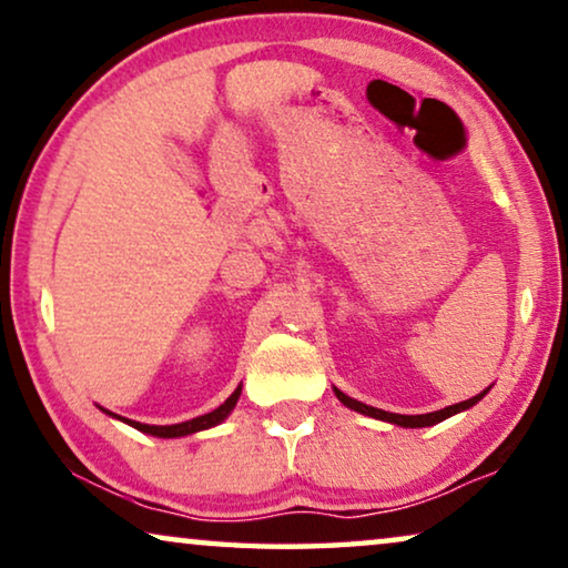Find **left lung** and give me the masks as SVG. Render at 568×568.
Returning <instances> with one entry per match:
<instances>
[{
	"instance_id": "1",
	"label": "left lung",
	"mask_w": 568,
	"mask_h": 568,
	"mask_svg": "<svg viewBox=\"0 0 568 568\" xmlns=\"http://www.w3.org/2000/svg\"><path fill=\"white\" fill-rule=\"evenodd\" d=\"M489 389H484L481 394H476V397L466 399V402H458V405H450V407H443L438 413H427V415H394V413H384V409H376V407H368L364 402L348 397V394H343L341 389H335V397H338L345 407L356 409L361 415H368V417H376V420H386V423H394V425H402V427H427V425H435L440 420H446V417L462 413V409L474 407L476 402H479L484 394Z\"/></svg>"
}]
</instances>
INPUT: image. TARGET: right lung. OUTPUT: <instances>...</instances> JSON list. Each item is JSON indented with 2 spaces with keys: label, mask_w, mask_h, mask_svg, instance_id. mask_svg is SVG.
<instances>
[{
  "label": "right lung",
  "mask_w": 568,
  "mask_h": 568,
  "mask_svg": "<svg viewBox=\"0 0 568 568\" xmlns=\"http://www.w3.org/2000/svg\"><path fill=\"white\" fill-rule=\"evenodd\" d=\"M237 397H241V386H237V389L230 394V397L217 409H212V413H207V415H200V417H194V420H186V423H179V425H143V423H135V420H125V417H122V420H125L128 425H133L135 430L155 435V438H182V435H192L196 430H207V427L223 423L225 417L230 415V409L235 407ZM106 415H112V413H106ZM114 417H118V415H114Z\"/></svg>",
  "instance_id": "1"
}]
</instances>
